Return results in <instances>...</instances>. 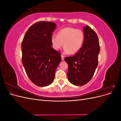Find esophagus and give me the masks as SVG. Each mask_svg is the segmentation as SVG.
Wrapping results in <instances>:
<instances>
[{
  "instance_id": "1",
  "label": "esophagus",
  "mask_w": 121,
  "mask_h": 121,
  "mask_svg": "<svg viewBox=\"0 0 121 121\" xmlns=\"http://www.w3.org/2000/svg\"><path fill=\"white\" fill-rule=\"evenodd\" d=\"M61 60H65V56H63V55H61Z\"/></svg>"
}]
</instances>
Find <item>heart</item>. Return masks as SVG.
Masks as SVG:
<instances>
[{
	"mask_svg": "<svg viewBox=\"0 0 121 121\" xmlns=\"http://www.w3.org/2000/svg\"><path fill=\"white\" fill-rule=\"evenodd\" d=\"M84 41V34L80 29L67 27L52 36L51 43L54 49L59 50L64 45V50L69 54H75L81 49Z\"/></svg>",
	"mask_w": 121,
	"mask_h": 121,
	"instance_id": "heart-1",
	"label": "heart"
}]
</instances>
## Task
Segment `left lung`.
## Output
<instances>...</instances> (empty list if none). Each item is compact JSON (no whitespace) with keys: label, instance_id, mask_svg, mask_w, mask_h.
Segmentation results:
<instances>
[{"label":"left lung","instance_id":"8db88e82","mask_svg":"<svg viewBox=\"0 0 121 121\" xmlns=\"http://www.w3.org/2000/svg\"><path fill=\"white\" fill-rule=\"evenodd\" d=\"M84 41L83 46L74 56L65 57L68 65L69 81L76 86L85 85L92 79L98 65L100 52L96 33L88 25L83 27Z\"/></svg>","mask_w":121,"mask_h":121}]
</instances>
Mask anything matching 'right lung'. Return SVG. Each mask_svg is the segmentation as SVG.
<instances>
[{"label": "right lung", "mask_w": 121, "mask_h": 121, "mask_svg": "<svg viewBox=\"0 0 121 121\" xmlns=\"http://www.w3.org/2000/svg\"><path fill=\"white\" fill-rule=\"evenodd\" d=\"M56 25L40 21L32 25L22 42V61L26 74L36 85L44 87L53 81L61 61L60 53L54 49L51 37Z\"/></svg>", "instance_id": "obj_1"}]
</instances>
